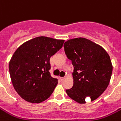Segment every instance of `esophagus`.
Returning <instances> with one entry per match:
<instances>
[{"mask_svg": "<svg viewBox=\"0 0 121 121\" xmlns=\"http://www.w3.org/2000/svg\"><path fill=\"white\" fill-rule=\"evenodd\" d=\"M64 80H65V78H64V77L60 78V81H61V82H63V81Z\"/></svg>", "mask_w": 121, "mask_h": 121, "instance_id": "1", "label": "esophagus"}]
</instances>
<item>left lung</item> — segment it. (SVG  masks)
<instances>
[{"label":"left lung","mask_w":121,"mask_h":121,"mask_svg":"<svg viewBox=\"0 0 121 121\" xmlns=\"http://www.w3.org/2000/svg\"><path fill=\"white\" fill-rule=\"evenodd\" d=\"M65 53L73 66V85L66 90L67 95L78 103L86 98L95 100L107 88L112 65L102 47L83 38L69 39L64 45Z\"/></svg>","instance_id":"1"}]
</instances>
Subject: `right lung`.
Instances as JSON below:
<instances>
[{
    "label": "right lung",
    "instance_id": "add662e5",
    "mask_svg": "<svg viewBox=\"0 0 121 121\" xmlns=\"http://www.w3.org/2000/svg\"><path fill=\"white\" fill-rule=\"evenodd\" d=\"M64 40L39 36L21 45L9 62V72L16 91L25 100L39 103L51 95L58 79L51 76L50 58Z\"/></svg>",
    "mask_w": 121,
    "mask_h": 121
}]
</instances>
